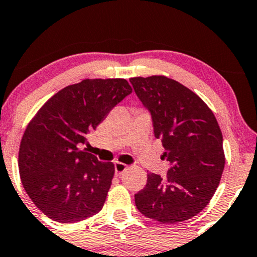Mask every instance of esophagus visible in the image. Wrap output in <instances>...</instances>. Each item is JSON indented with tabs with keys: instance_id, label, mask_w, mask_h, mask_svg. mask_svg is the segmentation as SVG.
<instances>
[{
	"instance_id": "1",
	"label": "esophagus",
	"mask_w": 257,
	"mask_h": 257,
	"mask_svg": "<svg viewBox=\"0 0 257 257\" xmlns=\"http://www.w3.org/2000/svg\"><path fill=\"white\" fill-rule=\"evenodd\" d=\"M126 169H128V166H126L125 164L119 163V162L115 163V172H116V175H118V176L122 175Z\"/></svg>"
}]
</instances>
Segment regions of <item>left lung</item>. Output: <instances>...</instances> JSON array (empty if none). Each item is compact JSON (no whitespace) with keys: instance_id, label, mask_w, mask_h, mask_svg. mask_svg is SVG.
Wrapping results in <instances>:
<instances>
[{"instance_id":"1","label":"left lung","mask_w":257,"mask_h":257,"mask_svg":"<svg viewBox=\"0 0 257 257\" xmlns=\"http://www.w3.org/2000/svg\"><path fill=\"white\" fill-rule=\"evenodd\" d=\"M151 111L154 135L171 164L165 178L147 175L135 205L145 217L175 224L195 217L217 190L225 166L222 134L208 105L191 89L164 75L131 78Z\"/></svg>"}]
</instances>
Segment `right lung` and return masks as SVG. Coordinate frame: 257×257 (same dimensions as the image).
Segmentation results:
<instances>
[{"mask_svg": "<svg viewBox=\"0 0 257 257\" xmlns=\"http://www.w3.org/2000/svg\"><path fill=\"white\" fill-rule=\"evenodd\" d=\"M132 91L125 79H85L52 95L30 120L19 148L20 178L46 217L73 224L103 208L115 165L80 146Z\"/></svg>", "mask_w": 257, "mask_h": 257, "instance_id": "1", "label": "right lung"}]
</instances>
